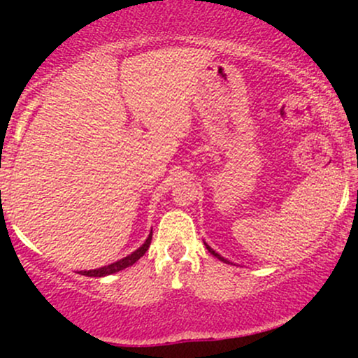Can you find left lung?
Masks as SVG:
<instances>
[{
	"label": "left lung",
	"mask_w": 358,
	"mask_h": 358,
	"mask_svg": "<svg viewBox=\"0 0 358 358\" xmlns=\"http://www.w3.org/2000/svg\"><path fill=\"white\" fill-rule=\"evenodd\" d=\"M203 244H205V248H207V249H208V252H210V254H212V256H215L217 259H220V261L227 262V264H232V262H231V261H229V259H225L224 256H220V254H219V252H215V250H213V249L210 248V245H208V244H207V242H203Z\"/></svg>",
	"instance_id": "8db88e82"
}]
</instances>
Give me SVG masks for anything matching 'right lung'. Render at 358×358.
<instances>
[{
    "instance_id": "add662e5",
    "label": "right lung",
    "mask_w": 358,
    "mask_h": 358,
    "mask_svg": "<svg viewBox=\"0 0 358 358\" xmlns=\"http://www.w3.org/2000/svg\"><path fill=\"white\" fill-rule=\"evenodd\" d=\"M151 237H153V232H150V236H148V239L145 241V244L139 245V248L134 250V252H131L129 256L119 259V261L113 262V264H109V266H102V268H99V269L80 271V274H82V276H90V278H104V276H109V274L119 273V271L129 268V266H133L139 257L145 256V252H146L148 248H150V244H151Z\"/></svg>"
}]
</instances>
